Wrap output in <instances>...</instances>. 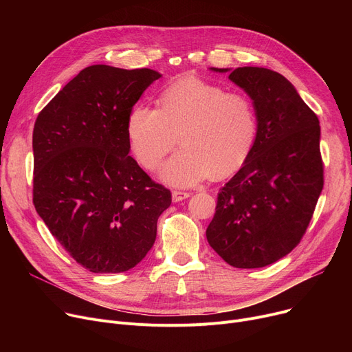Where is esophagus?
I'll list each match as a JSON object with an SVG mask.
<instances>
[{"instance_id":"esophagus-1","label":"esophagus","mask_w":352,"mask_h":352,"mask_svg":"<svg viewBox=\"0 0 352 352\" xmlns=\"http://www.w3.org/2000/svg\"><path fill=\"white\" fill-rule=\"evenodd\" d=\"M191 194L190 192H187V191H178V190H174L173 191V201L174 202H178V201H182V199H186V198H188Z\"/></svg>"}]
</instances>
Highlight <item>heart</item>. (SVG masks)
Returning a JSON list of instances; mask_svg holds the SVG:
<instances>
[{"instance_id": "heart-1", "label": "heart", "mask_w": 352, "mask_h": 352, "mask_svg": "<svg viewBox=\"0 0 352 352\" xmlns=\"http://www.w3.org/2000/svg\"><path fill=\"white\" fill-rule=\"evenodd\" d=\"M182 150L164 165L173 186H194L211 173L226 178L248 161L258 135L252 100L197 77L166 87L160 108L137 107L128 118V138L137 161L155 170L178 144Z\"/></svg>"}]
</instances>
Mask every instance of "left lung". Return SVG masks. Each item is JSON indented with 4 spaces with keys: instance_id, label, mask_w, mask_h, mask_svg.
<instances>
[{
    "instance_id": "1",
    "label": "left lung",
    "mask_w": 352,
    "mask_h": 352,
    "mask_svg": "<svg viewBox=\"0 0 352 352\" xmlns=\"http://www.w3.org/2000/svg\"><path fill=\"white\" fill-rule=\"evenodd\" d=\"M230 80L254 101L258 135L248 161L219 190L206 234L231 267L261 268L289 254L309 226L324 187L321 128L281 74L239 67Z\"/></svg>"
}]
</instances>
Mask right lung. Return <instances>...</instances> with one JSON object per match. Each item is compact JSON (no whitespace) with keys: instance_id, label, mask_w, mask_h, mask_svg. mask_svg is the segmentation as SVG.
I'll list each match as a JSON object with an SVG mask.
<instances>
[{"instance_id":"1","label":"right lung","mask_w":352,"mask_h":352,"mask_svg":"<svg viewBox=\"0 0 352 352\" xmlns=\"http://www.w3.org/2000/svg\"><path fill=\"white\" fill-rule=\"evenodd\" d=\"M161 76L84 68L34 124L32 202L54 238L96 274L134 268L154 245L171 191L129 157L128 118Z\"/></svg>"}]
</instances>
